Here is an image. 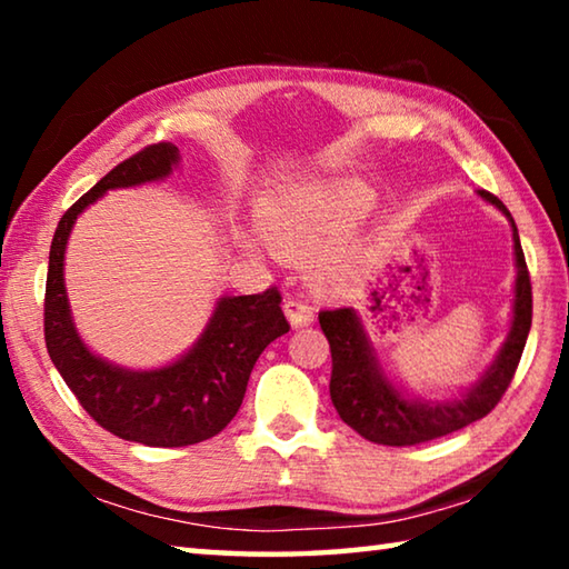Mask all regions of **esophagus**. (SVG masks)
<instances>
[{
    "mask_svg": "<svg viewBox=\"0 0 569 569\" xmlns=\"http://www.w3.org/2000/svg\"><path fill=\"white\" fill-rule=\"evenodd\" d=\"M283 311L293 329H303V326L313 321V308L303 301H298V298H288V301L283 303Z\"/></svg>",
    "mask_w": 569,
    "mask_h": 569,
    "instance_id": "1",
    "label": "esophagus"
}]
</instances>
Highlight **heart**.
<instances>
[{"label": "heart", "mask_w": 569, "mask_h": 569, "mask_svg": "<svg viewBox=\"0 0 569 569\" xmlns=\"http://www.w3.org/2000/svg\"><path fill=\"white\" fill-rule=\"evenodd\" d=\"M373 210V192L353 180L316 182L283 192L258 213V226L266 243L283 258H308L329 248L336 240L361 223ZM238 243L248 253H258L261 243L253 233L240 230ZM343 268L323 258L316 266V278L321 283H336Z\"/></svg>", "instance_id": "obj_1"}]
</instances>
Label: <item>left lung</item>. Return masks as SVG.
<instances>
[{
    "mask_svg": "<svg viewBox=\"0 0 569 569\" xmlns=\"http://www.w3.org/2000/svg\"><path fill=\"white\" fill-rule=\"evenodd\" d=\"M485 203L495 206L512 226L515 243V298L512 321L505 343L499 346L495 361L487 371L461 389L457 397L427 399L387 377L381 369L377 349L366 333L361 316L353 308L321 311L319 323L331 346V401L339 417L359 431L363 439L387 447H411L421 441L447 437L451 431L469 427L471 421L487 417L502 399L512 381L517 363L522 359L529 326H532V283H529L522 243L512 216L492 192L477 190Z\"/></svg>",
    "mask_w": 569,
    "mask_h": 569,
    "instance_id": "8db88e82",
    "label": "left lung"
}]
</instances>
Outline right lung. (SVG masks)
<instances>
[{"label": "right lung", "mask_w": 569, "mask_h": 569, "mask_svg": "<svg viewBox=\"0 0 569 569\" xmlns=\"http://www.w3.org/2000/svg\"><path fill=\"white\" fill-rule=\"evenodd\" d=\"M176 168L180 150L158 142L84 192L54 230L44 291V341L54 369L102 429L146 447H188L223 431L243 403L258 356L291 329L281 293L268 288L253 296H220L198 341L156 369L112 363L82 341L64 288V253L77 218L108 190L166 180Z\"/></svg>", "instance_id": "1"}]
</instances>
